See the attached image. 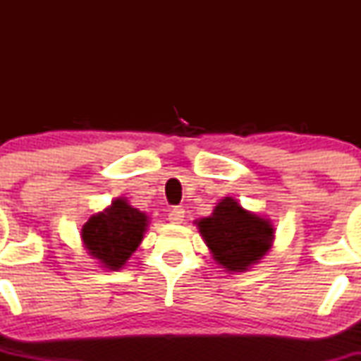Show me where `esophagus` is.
Instances as JSON below:
<instances>
[{
	"instance_id": "34e87169",
	"label": "esophagus",
	"mask_w": 361,
	"mask_h": 361,
	"mask_svg": "<svg viewBox=\"0 0 361 361\" xmlns=\"http://www.w3.org/2000/svg\"><path fill=\"white\" fill-rule=\"evenodd\" d=\"M183 219H185V210L183 209H173V210H169V214H168V221L171 222V224H181L183 222Z\"/></svg>"
}]
</instances>
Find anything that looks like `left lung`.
<instances>
[{"instance_id": "8db88e82", "label": "left lung", "mask_w": 361, "mask_h": 361, "mask_svg": "<svg viewBox=\"0 0 361 361\" xmlns=\"http://www.w3.org/2000/svg\"><path fill=\"white\" fill-rule=\"evenodd\" d=\"M195 224L214 261L227 273L247 271L270 252L275 241L270 219L246 210L234 197H224L209 217Z\"/></svg>"}]
</instances>
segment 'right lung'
<instances>
[{
  "label": "right lung",
  "instance_id": "obj_1",
  "mask_svg": "<svg viewBox=\"0 0 361 361\" xmlns=\"http://www.w3.org/2000/svg\"><path fill=\"white\" fill-rule=\"evenodd\" d=\"M147 227L149 215L118 197L103 212L91 215L81 229V241L102 268L118 271L137 251Z\"/></svg>",
  "mask_w": 361,
  "mask_h": 361
}]
</instances>
